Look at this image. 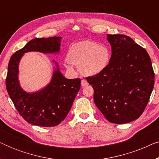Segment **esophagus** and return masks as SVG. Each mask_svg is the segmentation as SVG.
Instances as JSON below:
<instances>
[{
	"instance_id": "1",
	"label": "esophagus",
	"mask_w": 159,
	"mask_h": 159,
	"mask_svg": "<svg viewBox=\"0 0 159 159\" xmlns=\"http://www.w3.org/2000/svg\"><path fill=\"white\" fill-rule=\"evenodd\" d=\"M88 84V82H87V80H81V85H82V87H85V86H87Z\"/></svg>"
}]
</instances>
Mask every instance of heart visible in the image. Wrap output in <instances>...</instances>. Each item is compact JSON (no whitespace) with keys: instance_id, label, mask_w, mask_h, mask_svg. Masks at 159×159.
<instances>
[{"instance_id":"heart-1","label":"heart","mask_w":159,"mask_h":159,"mask_svg":"<svg viewBox=\"0 0 159 159\" xmlns=\"http://www.w3.org/2000/svg\"><path fill=\"white\" fill-rule=\"evenodd\" d=\"M68 59L65 66L71 69L74 64L79 65L82 75L95 76L103 72L109 64L111 53L105 45H100L94 41L83 40L74 43L69 48Z\"/></svg>"}]
</instances>
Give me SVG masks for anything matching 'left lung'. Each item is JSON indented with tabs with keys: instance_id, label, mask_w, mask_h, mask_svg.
<instances>
[{
	"instance_id": "8db88e82",
	"label": "left lung",
	"mask_w": 159,
	"mask_h": 159,
	"mask_svg": "<svg viewBox=\"0 0 159 159\" xmlns=\"http://www.w3.org/2000/svg\"><path fill=\"white\" fill-rule=\"evenodd\" d=\"M111 56L105 71L87 81L94 90L95 105L108 121L125 124L144 111L154 87L147 51L123 34H106Z\"/></svg>"
}]
</instances>
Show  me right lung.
<instances>
[{"instance_id":"obj_1","label":"right lung","mask_w":159,"mask_h":159,"mask_svg":"<svg viewBox=\"0 0 159 159\" xmlns=\"http://www.w3.org/2000/svg\"><path fill=\"white\" fill-rule=\"evenodd\" d=\"M61 37L35 38L23 48L13 54L8 66L6 84L7 92L19 114L33 125L51 127L64 121L72 106L80 89L81 80L67 79L61 72L58 62L54 64L51 81L44 88L34 92H27L19 80V66L21 58L28 52L44 54L60 53Z\"/></svg>"}]
</instances>
